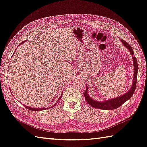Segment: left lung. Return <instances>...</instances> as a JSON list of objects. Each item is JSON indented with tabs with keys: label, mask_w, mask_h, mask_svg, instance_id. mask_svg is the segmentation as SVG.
I'll return each instance as SVG.
<instances>
[{
	"label": "left lung",
	"mask_w": 147,
	"mask_h": 147,
	"mask_svg": "<svg viewBox=\"0 0 147 147\" xmlns=\"http://www.w3.org/2000/svg\"><path fill=\"white\" fill-rule=\"evenodd\" d=\"M123 45H124L126 48H127L128 50L130 51L131 55H134V51L133 49L127 42L124 40H121ZM133 61H134V78H133V83L131 88L127 92L125 93L124 94L122 95L121 96H119L115 98L109 99V100H106L102 102L95 101L92 98H90L88 94V88L87 87V85H86V90L84 93V96L85 99L86 100V102L91 106L95 108L101 109H106V110H113L118 108L121 105L127 101L128 100L132 97L133 95L135 90L136 88V84H137V72H138V64L137 61L136 57L133 56Z\"/></svg>",
	"instance_id": "obj_1"
}]
</instances>
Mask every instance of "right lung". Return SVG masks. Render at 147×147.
<instances>
[{"label": "right lung", "instance_id": "1", "mask_svg": "<svg viewBox=\"0 0 147 147\" xmlns=\"http://www.w3.org/2000/svg\"><path fill=\"white\" fill-rule=\"evenodd\" d=\"M26 42V41H23L22 42H21V43H20V45H22L23 44V42ZM20 45H19V46H20ZM17 48H16V49H15V50H17ZM15 52H14V53H15ZM62 96V94H61V96L59 97V98L58 99L57 101L56 102H55V104H54L52 107H51V108H53V107L55 106V105H56L57 104V102H59V101L61 100V98ZM24 106L26 108H27L28 109H30V110H31V111H42V110H45V109H49V108H51V107H50V108H30V107H29V106H25V105H24Z\"/></svg>", "mask_w": 147, "mask_h": 147}]
</instances>
